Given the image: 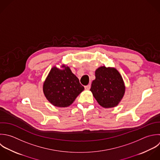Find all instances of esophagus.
Masks as SVG:
<instances>
[{"instance_id":"obj_1","label":"esophagus","mask_w":160,"mask_h":160,"mask_svg":"<svg viewBox=\"0 0 160 160\" xmlns=\"http://www.w3.org/2000/svg\"><path fill=\"white\" fill-rule=\"evenodd\" d=\"M90 87H91V85H90V84H89V85L85 87V89L87 90H89L90 89Z\"/></svg>"}]
</instances>
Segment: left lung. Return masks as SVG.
<instances>
[{"instance_id": "1", "label": "left lung", "mask_w": 160, "mask_h": 160, "mask_svg": "<svg viewBox=\"0 0 160 160\" xmlns=\"http://www.w3.org/2000/svg\"><path fill=\"white\" fill-rule=\"evenodd\" d=\"M94 98L103 108L117 106L122 100L125 86L120 72L114 67L102 66L95 70L90 88Z\"/></svg>"}]
</instances>
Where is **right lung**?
I'll return each mask as SVG.
<instances>
[{"label": "right lung", "instance_id": "obj_1", "mask_svg": "<svg viewBox=\"0 0 160 160\" xmlns=\"http://www.w3.org/2000/svg\"><path fill=\"white\" fill-rule=\"evenodd\" d=\"M84 90L78 78L69 67H53L43 85V92L48 101L55 107H67Z\"/></svg>", "mask_w": 160, "mask_h": 160}]
</instances>
